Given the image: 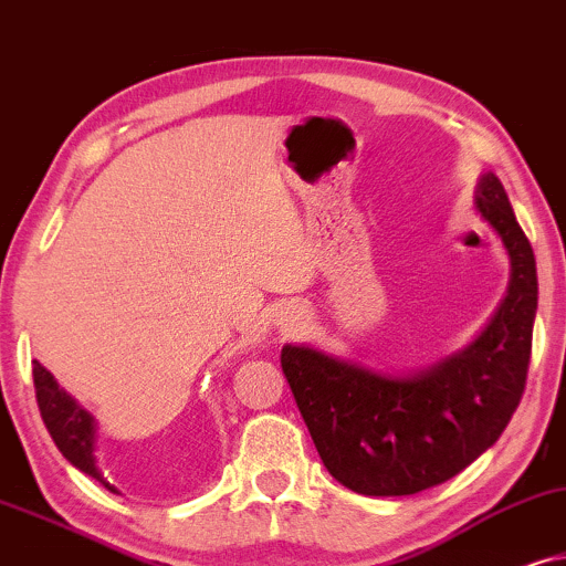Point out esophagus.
Listing matches in <instances>:
<instances>
[{
    "label": "esophagus",
    "mask_w": 566,
    "mask_h": 566,
    "mask_svg": "<svg viewBox=\"0 0 566 566\" xmlns=\"http://www.w3.org/2000/svg\"><path fill=\"white\" fill-rule=\"evenodd\" d=\"M303 323H305V315L303 311H297L295 305L282 307L276 315V328L282 331V334H297V331L303 328Z\"/></svg>",
    "instance_id": "1"
}]
</instances>
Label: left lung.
<instances>
[{"mask_svg":"<svg viewBox=\"0 0 566 566\" xmlns=\"http://www.w3.org/2000/svg\"><path fill=\"white\" fill-rule=\"evenodd\" d=\"M476 212L510 255V287L489 326L427 370L388 375L287 344L282 370L323 465L367 496H406L453 479L492 448L515 413L531 365L538 276L504 186L484 172Z\"/></svg>","mask_w":566,"mask_h":566,"instance_id":"obj_1","label":"left lung"}]
</instances>
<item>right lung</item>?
I'll use <instances>...</instances> for the list:
<instances>
[{"label": "right lung", "mask_w": 566, "mask_h": 566, "mask_svg": "<svg viewBox=\"0 0 566 566\" xmlns=\"http://www.w3.org/2000/svg\"><path fill=\"white\" fill-rule=\"evenodd\" d=\"M33 382H35V398L38 409H41L43 424H46L51 440L56 442V448L62 450V455L70 461L74 469H80L87 476L101 481L105 489L116 492V486H111L103 479L101 469L95 463V417L87 409L74 401L64 388H59L46 367L41 361H33Z\"/></svg>", "instance_id": "obj_1"}]
</instances>
